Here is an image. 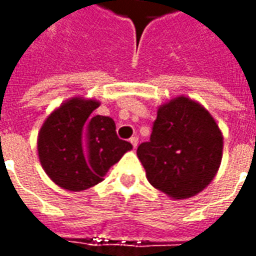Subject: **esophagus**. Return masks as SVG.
<instances>
[{"label": "esophagus", "mask_w": 256, "mask_h": 256, "mask_svg": "<svg viewBox=\"0 0 256 256\" xmlns=\"http://www.w3.org/2000/svg\"><path fill=\"white\" fill-rule=\"evenodd\" d=\"M130 142H132V145H133L134 148H137V145H138V138H137V137H132V138H130Z\"/></svg>", "instance_id": "obj_1"}]
</instances>
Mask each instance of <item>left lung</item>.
I'll return each mask as SVG.
<instances>
[{
    "instance_id": "8db88e82",
    "label": "left lung",
    "mask_w": 256,
    "mask_h": 256,
    "mask_svg": "<svg viewBox=\"0 0 256 256\" xmlns=\"http://www.w3.org/2000/svg\"><path fill=\"white\" fill-rule=\"evenodd\" d=\"M224 136L200 102L178 96L158 108L148 142L137 156L152 186L168 198H192L207 188L222 160Z\"/></svg>"
}]
</instances>
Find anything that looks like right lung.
<instances>
[{"label":"right lung","instance_id":"add662e5","mask_svg":"<svg viewBox=\"0 0 256 256\" xmlns=\"http://www.w3.org/2000/svg\"><path fill=\"white\" fill-rule=\"evenodd\" d=\"M100 102L72 97L53 110L36 140L38 158L48 177L60 188L80 192L104 180L133 145L116 136L110 116L92 115Z\"/></svg>","mask_w":256,"mask_h":256}]
</instances>
